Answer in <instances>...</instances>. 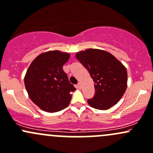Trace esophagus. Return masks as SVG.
Wrapping results in <instances>:
<instances>
[{"mask_svg": "<svg viewBox=\"0 0 153 153\" xmlns=\"http://www.w3.org/2000/svg\"><path fill=\"white\" fill-rule=\"evenodd\" d=\"M76 87H77V88H79V89H81V88H82V85H81V83L79 82V83L77 84Z\"/></svg>", "mask_w": 153, "mask_h": 153, "instance_id": "obj_1", "label": "esophagus"}]
</instances>
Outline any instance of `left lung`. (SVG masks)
I'll list each match as a JSON object with an SVG mask.
<instances>
[{
    "label": "left lung",
    "mask_w": 153,
    "mask_h": 153,
    "mask_svg": "<svg viewBox=\"0 0 153 153\" xmlns=\"http://www.w3.org/2000/svg\"><path fill=\"white\" fill-rule=\"evenodd\" d=\"M78 60L89 71L94 82V97L88 99L90 106L106 110L120 100L127 88L126 67L106 51L88 49L76 54Z\"/></svg>",
    "instance_id": "1"
}]
</instances>
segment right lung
I'll list each match as a JSON object with an SVG mask.
<instances>
[{"instance_id": "obj_1", "label": "right lung", "mask_w": 153, "mask_h": 153, "mask_svg": "<svg viewBox=\"0 0 153 153\" xmlns=\"http://www.w3.org/2000/svg\"><path fill=\"white\" fill-rule=\"evenodd\" d=\"M70 55L50 51L39 55L31 63L25 76V85L32 101L40 109L55 112L68 106L70 92L76 88L69 82L63 69Z\"/></svg>"}]
</instances>
